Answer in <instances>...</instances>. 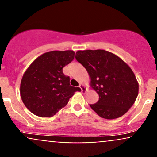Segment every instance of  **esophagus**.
<instances>
[{"label": "esophagus", "mask_w": 157, "mask_h": 157, "mask_svg": "<svg viewBox=\"0 0 157 157\" xmlns=\"http://www.w3.org/2000/svg\"><path fill=\"white\" fill-rule=\"evenodd\" d=\"M79 87H80V88L81 89L82 92H86V87L85 86L83 85V84L80 83V86H79Z\"/></svg>", "instance_id": "esophagus-1"}]
</instances>
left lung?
<instances>
[{
    "label": "left lung",
    "mask_w": 157,
    "mask_h": 157,
    "mask_svg": "<svg viewBox=\"0 0 157 157\" xmlns=\"http://www.w3.org/2000/svg\"><path fill=\"white\" fill-rule=\"evenodd\" d=\"M76 59L86 69L90 86L99 95L90 107L101 117L113 120L123 116L135 103L138 83L124 61L104 49L79 50Z\"/></svg>",
    "instance_id": "1"
}]
</instances>
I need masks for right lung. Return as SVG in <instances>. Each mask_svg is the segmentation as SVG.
Masks as SVG:
<instances>
[{
  "mask_svg": "<svg viewBox=\"0 0 157 157\" xmlns=\"http://www.w3.org/2000/svg\"><path fill=\"white\" fill-rule=\"evenodd\" d=\"M74 59L73 50L50 51L40 56L25 71L20 95L25 107L40 117H50L65 106L79 87L70 85L62 68Z\"/></svg>",
  "mask_w": 157,
  "mask_h": 157,
  "instance_id": "1",
  "label": "right lung"
}]
</instances>
